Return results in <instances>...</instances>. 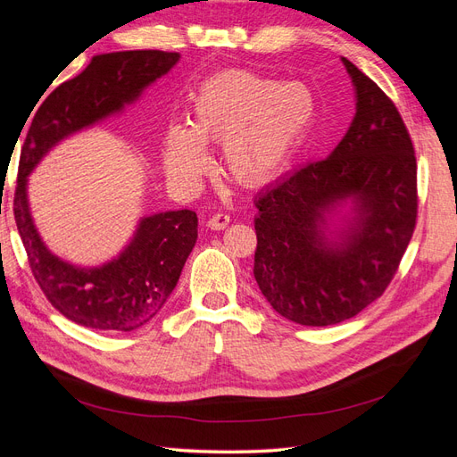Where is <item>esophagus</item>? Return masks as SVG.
<instances>
[{
    "label": "esophagus",
    "mask_w": 457,
    "mask_h": 457,
    "mask_svg": "<svg viewBox=\"0 0 457 457\" xmlns=\"http://www.w3.org/2000/svg\"><path fill=\"white\" fill-rule=\"evenodd\" d=\"M228 223H230V215L215 213V215L210 217V220H207V227L213 228V230H220V228H225Z\"/></svg>",
    "instance_id": "obj_1"
}]
</instances>
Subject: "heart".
I'll use <instances>...</instances> for the list:
<instances>
[{"label": "heart", "mask_w": 457, "mask_h": 457, "mask_svg": "<svg viewBox=\"0 0 457 457\" xmlns=\"http://www.w3.org/2000/svg\"><path fill=\"white\" fill-rule=\"evenodd\" d=\"M314 118L316 96L305 84L250 71L219 72L192 95L188 126L173 123L165 131V171L179 187H196L210 163L204 143L223 141L227 171L242 183H261L292 156Z\"/></svg>", "instance_id": "heart-1"}]
</instances>
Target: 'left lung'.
<instances>
[{
  "mask_svg": "<svg viewBox=\"0 0 457 457\" xmlns=\"http://www.w3.org/2000/svg\"><path fill=\"white\" fill-rule=\"evenodd\" d=\"M356 114L324 160L287 173L255 198L253 276L270 307L301 326H331L383 295L416 228L418 163L395 103L341 59ZM349 199L345 226L330 219Z\"/></svg>",
  "mask_w": 457,
  "mask_h": 457,
  "instance_id": "1",
  "label": "left lung"
}]
</instances>
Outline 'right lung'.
Returning a JSON list of instances; mask_svg holds the SVG:
<instances>
[{
    "label": "right lung",
    "mask_w": 457,
    "mask_h": 457,
    "mask_svg": "<svg viewBox=\"0 0 457 457\" xmlns=\"http://www.w3.org/2000/svg\"><path fill=\"white\" fill-rule=\"evenodd\" d=\"M179 57V53L154 49L96 54L84 72L47 95L26 131L12 213L41 292L79 326L131 331L150 322L171 295L196 244L198 217L192 210L143 217L133 240L116 259L101 267H76L53 255L39 238L26 196L29 175L68 135L91 128L139 99L143 89L168 74Z\"/></svg>",
    "instance_id": "obj_1"
}]
</instances>
